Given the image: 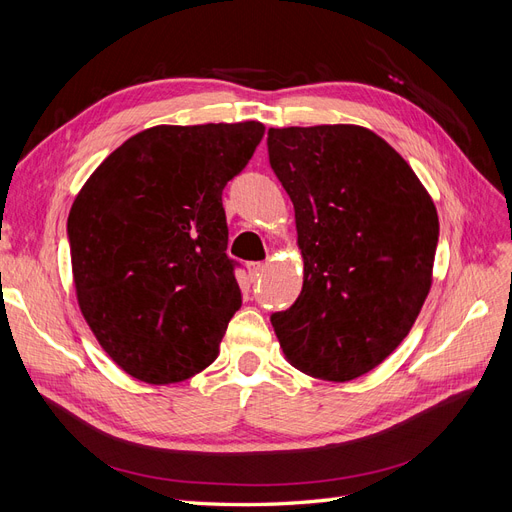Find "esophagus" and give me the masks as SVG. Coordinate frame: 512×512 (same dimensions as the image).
I'll use <instances>...</instances> for the list:
<instances>
[{
  "instance_id": "34e87169",
  "label": "esophagus",
  "mask_w": 512,
  "mask_h": 512,
  "mask_svg": "<svg viewBox=\"0 0 512 512\" xmlns=\"http://www.w3.org/2000/svg\"><path fill=\"white\" fill-rule=\"evenodd\" d=\"M265 262H247V271H250L252 280H258V277L262 275V271H265Z\"/></svg>"
}]
</instances>
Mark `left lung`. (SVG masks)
<instances>
[{
  "mask_svg": "<svg viewBox=\"0 0 512 512\" xmlns=\"http://www.w3.org/2000/svg\"><path fill=\"white\" fill-rule=\"evenodd\" d=\"M269 164L294 205L303 290L271 324L290 365L346 382L380 365L421 312L438 213L414 170L359 126L271 128Z\"/></svg>",
  "mask_w": 512,
  "mask_h": 512,
  "instance_id": "8db88e82",
  "label": "left lung"
}]
</instances>
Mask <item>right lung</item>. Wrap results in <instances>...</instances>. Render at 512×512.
Here are the masks:
<instances>
[{"label":"right lung","mask_w":512,"mask_h":512,"mask_svg":"<svg viewBox=\"0 0 512 512\" xmlns=\"http://www.w3.org/2000/svg\"><path fill=\"white\" fill-rule=\"evenodd\" d=\"M262 136L258 121L149 128L76 196L68 215L76 297L130 376L179 382L218 356L243 301L222 192Z\"/></svg>","instance_id":"1"}]
</instances>
